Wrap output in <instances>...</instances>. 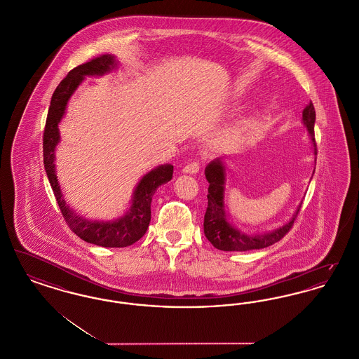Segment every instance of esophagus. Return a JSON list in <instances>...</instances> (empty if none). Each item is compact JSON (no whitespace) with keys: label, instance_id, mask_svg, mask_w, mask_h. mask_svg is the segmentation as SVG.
Masks as SVG:
<instances>
[{"label":"esophagus","instance_id":"1","mask_svg":"<svg viewBox=\"0 0 359 359\" xmlns=\"http://www.w3.org/2000/svg\"><path fill=\"white\" fill-rule=\"evenodd\" d=\"M199 168H201V165H199L198 161H191V163H188L187 165L183 168V172H184V173L194 175V173H198V172H199Z\"/></svg>","mask_w":359,"mask_h":359}]
</instances>
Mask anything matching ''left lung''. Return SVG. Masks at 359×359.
<instances>
[{
  "instance_id": "8db88e82",
  "label": "left lung",
  "mask_w": 359,
  "mask_h": 359,
  "mask_svg": "<svg viewBox=\"0 0 359 359\" xmlns=\"http://www.w3.org/2000/svg\"><path fill=\"white\" fill-rule=\"evenodd\" d=\"M315 107L312 102L306 106L303 110V123L308 129V135L313 145V154H318L316 149V141H315ZM316 163V158H315ZM315 172V170H313ZM205 179L210 183L208 194H207V210L205 214V236L214 248L223 250V252H248V250H256L264 249L283 238L293 226V222L297 218V214L302 208V205L297 207L294 215L292 217L290 222L284 226L276 229L269 233L262 234H249L245 231H241L237 227H234L231 223L227 221L226 210H224V180H226V172L221 158H215L211 161L205 170Z\"/></svg>"
}]
</instances>
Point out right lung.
I'll return each mask as SVG.
<instances>
[{
	"label": "right lung",
	"mask_w": 359,
	"mask_h": 359,
	"mask_svg": "<svg viewBox=\"0 0 359 359\" xmlns=\"http://www.w3.org/2000/svg\"><path fill=\"white\" fill-rule=\"evenodd\" d=\"M117 65L118 63L113 55H102L71 69L52 94L43 136L44 168L66 223L79 238L103 248H125L133 245L147 233L151 222V203L154 194L161 184L168 183L173 175V165L171 164L158 165L144 175L135 188L132 205L123 217L116 221H90L78 215L72 208H69V205H66L55 168V149L60 141L59 123L66 113L71 95L83 82L85 76H100L116 69Z\"/></svg>",
	"instance_id": "1"
}]
</instances>
